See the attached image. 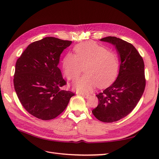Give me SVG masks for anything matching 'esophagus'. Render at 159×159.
<instances>
[{
	"label": "esophagus",
	"mask_w": 159,
	"mask_h": 159,
	"mask_svg": "<svg viewBox=\"0 0 159 159\" xmlns=\"http://www.w3.org/2000/svg\"><path fill=\"white\" fill-rule=\"evenodd\" d=\"M79 94L83 96V97H84L86 99H88L90 97V95H89V94H85V93H80Z\"/></svg>",
	"instance_id": "obj_1"
}]
</instances>
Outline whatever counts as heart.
I'll return each mask as SVG.
<instances>
[{"label":"heart","instance_id":"obj_1","mask_svg":"<svg viewBox=\"0 0 159 159\" xmlns=\"http://www.w3.org/2000/svg\"><path fill=\"white\" fill-rule=\"evenodd\" d=\"M75 55L68 53L62 60V69L66 78L73 80L84 71L85 75L73 84L75 89L88 93L96 86L105 88L116 78L119 70V60L115 52L93 42H85L76 45Z\"/></svg>","mask_w":159,"mask_h":159}]
</instances>
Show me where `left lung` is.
<instances>
[{
    "label": "left lung",
    "mask_w": 159,
    "mask_h": 159,
    "mask_svg": "<svg viewBox=\"0 0 159 159\" xmlns=\"http://www.w3.org/2000/svg\"><path fill=\"white\" fill-rule=\"evenodd\" d=\"M100 40L115 46L121 63L116 80L96 95L99 104L92 113L99 121L112 123L126 117L141 98L146 84L145 64L137 49L130 43L115 36Z\"/></svg>",
    "instance_id": "obj_1"
}]
</instances>
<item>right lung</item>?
I'll return each instance as SVG.
<instances>
[{
    "instance_id": "add662e5",
    "label": "right lung",
    "mask_w": 159,
    "mask_h": 159,
    "mask_svg": "<svg viewBox=\"0 0 159 159\" xmlns=\"http://www.w3.org/2000/svg\"><path fill=\"white\" fill-rule=\"evenodd\" d=\"M71 42L46 37L28 45L16 61L14 89L22 106L36 118H56L74 95L61 89L66 82L57 67L61 54Z\"/></svg>"
}]
</instances>
